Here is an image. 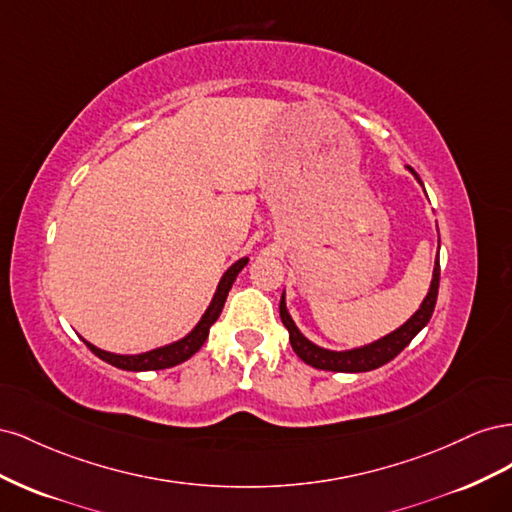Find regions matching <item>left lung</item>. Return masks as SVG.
Segmentation results:
<instances>
[{
  "label": "left lung",
  "instance_id": "1",
  "mask_svg": "<svg viewBox=\"0 0 512 512\" xmlns=\"http://www.w3.org/2000/svg\"><path fill=\"white\" fill-rule=\"evenodd\" d=\"M408 170H412L408 166ZM412 175L418 179V175L412 170ZM418 183L423 185V181L418 179ZM440 250V247H438ZM438 286H440V258L436 256V265H433V275H431V284L427 290V297L423 299L421 307L401 324L399 329L391 331L389 335H384L376 342L365 344V346H356L350 350H329L322 348L318 344H314L312 339H307L297 324H294L288 307H286V290L282 292V301H280V316L284 327L288 329L290 335V346L292 350L297 352V356L301 361H305L307 365H312L316 369H324V371H344V374H361V371H371L378 369L384 363L393 361L395 356L404 350L412 339L421 333L427 322L433 314V307H436L438 301Z\"/></svg>",
  "mask_w": 512,
  "mask_h": 512
}]
</instances>
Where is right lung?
<instances>
[{
    "label": "right lung",
    "mask_w": 512,
    "mask_h": 512,
    "mask_svg": "<svg viewBox=\"0 0 512 512\" xmlns=\"http://www.w3.org/2000/svg\"><path fill=\"white\" fill-rule=\"evenodd\" d=\"M247 260H250V258L243 256L237 262H232V265L224 271L218 288H215V292H213V299H211L209 307L205 309V314L200 316V320L196 322V327L185 337L177 339V342H170L166 346L153 348V350H147V352H141V354H115V352H106V350H102V348H98L94 344H89L87 339H83V342L87 344V348L91 352L98 356V359L111 363V365H115L119 369H126V371L166 369V367H175V365H179L183 361H188L190 356H194L200 348H203V344L207 342L211 324L220 318L222 309H224V303H226V297H228V290L232 288V284H235L237 275L247 265Z\"/></svg>",
    "instance_id": "obj_1"
}]
</instances>
